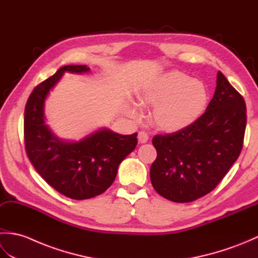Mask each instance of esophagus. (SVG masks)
<instances>
[{
    "label": "esophagus",
    "instance_id": "34e87169",
    "mask_svg": "<svg viewBox=\"0 0 258 258\" xmlns=\"http://www.w3.org/2000/svg\"><path fill=\"white\" fill-rule=\"evenodd\" d=\"M138 139H139V142L141 144H144L147 141H149V135H147L145 132H140L138 135Z\"/></svg>",
    "mask_w": 258,
    "mask_h": 258
}]
</instances>
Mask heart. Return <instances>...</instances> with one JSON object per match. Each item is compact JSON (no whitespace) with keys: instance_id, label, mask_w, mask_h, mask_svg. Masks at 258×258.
<instances>
[{"instance_id":"1","label":"heart","mask_w":258,"mask_h":258,"mask_svg":"<svg viewBox=\"0 0 258 258\" xmlns=\"http://www.w3.org/2000/svg\"><path fill=\"white\" fill-rule=\"evenodd\" d=\"M140 104L130 101L126 113L140 119L143 115L141 106L153 107L152 118L158 128L175 133L188 127L204 113L208 93L200 80L179 71H169L149 82L139 93Z\"/></svg>"}]
</instances>
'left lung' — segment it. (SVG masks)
<instances>
[{"label":"left lung","mask_w":258,"mask_h":258,"mask_svg":"<svg viewBox=\"0 0 258 258\" xmlns=\"http://www.w3.org/2000/svg\"><path fill=\"white\" fill-rule=\"evenodd\" d=\"M245 127L244 98L218 72L205 113L188 127L153 139L157 151L150 171L153 187L175 203L208 194L239 156Z\"/></svg>","instance_id":"obj_1"}]
</instances>
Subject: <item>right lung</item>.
Here are the masks:
<instances>
[{
	"instance_id": "add662e5",
	"label": "right lung",
	"mask_w": 258,
	"mask_h": 258,
	"mask_svg": "<svg viewBox=\"0 0 258 258\" xmlns=\"http://www.w3.org/2000/svg\"><path fill=\"white\" fill-rule=\"evenodd\" d=\"M86 65H67L37 85L24 112L25 149L33 166L58 193L87 200L104 193L116 177L118 165L134 151L138 133L122 135L106 127L80 141L58 138L46 124L45 101L64 73H89Z\"/></svg>"
}]
</instances>
